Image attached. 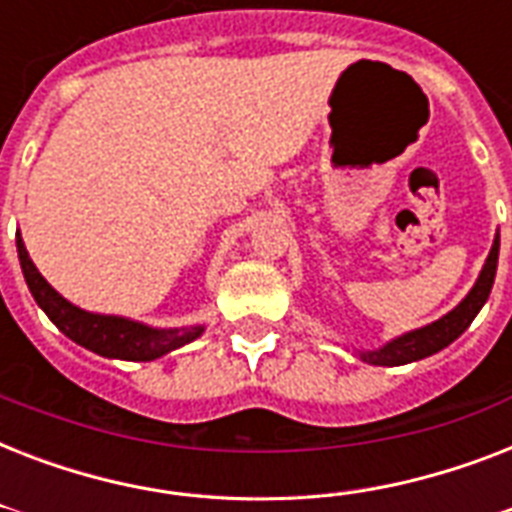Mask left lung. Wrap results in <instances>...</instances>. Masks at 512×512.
Returning a JSON list of instances; mask_svg holds the SVG:
<instances>
[{
    "instance_id": "left-lung-1",
    "label": "left lung",
    "mask_w": 512,
    "mask_h": 512,
    "mask_svg": "<svg viewBox=\"0 0 512 512\" xmlns=\"http://www.w3.org/2000/svg\"><path fill=\"white\" fill-rule=\"evenodd\" d=\"M497 257H500V233H497V239H494L492 252L486 257L484 271L478 276L476 287L470 289L468 297H465L454 311H449L444 319L433 321L428 327L414 329V332H406V335L390 340L388 345H382L380 350H366V353H361V358L374 366H401L433 356L438 350H444L449 342L457 340V337L470 327V321L476 319L478 311H481L486 300H489V292H492L494 284V273H497Z\"/></svg>"
}]
</instances>
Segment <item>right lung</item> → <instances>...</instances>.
Segmentation results:
<instances>
[{
	"label": "right lung",
	"mask_w": 512,
	"mask_h": 512,
	"mask_svg": "<svg viewBox=\"0 0 512 512\" xmlns=\"http://www.w3.org/2000/svg\"><path fill=\"white\" fill-rule=\"evenodd\" d=\"M18 257L26 284L34 295L36 305L42 308L55 327L74 342L84 345L92 353L106 358H124V361H154L175 348H183L185 342L196 340L204 327H183V329H154L138 321L122 319V316H100L76 308L60 297L47 284L42 273L31 263L23 239L18 236Z\"/></svg>",
	"instance_id": "obj_1"
}]
</instances>
